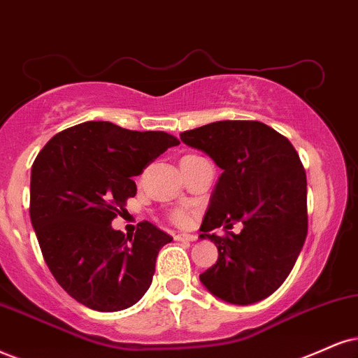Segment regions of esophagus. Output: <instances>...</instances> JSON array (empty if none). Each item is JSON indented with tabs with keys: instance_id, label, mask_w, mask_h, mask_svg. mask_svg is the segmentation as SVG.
Masks as SVG:
<instances>
[{
	"instance_id": "obj_1",
	"label": "esophagus",
	"mask_w": 358,
	"mask_h": 358,
	"mask_svg": "<svg viewBox=\"0 0 358 358\" xmlns=\"http://www.w3.org/2000/svg\"><path fill=\"white\" fill-rule=\"evenodd\" d=\"M174 239L176 241H180V242H194V241H197V237L194 236V234H178V236H174Z\"/></svg>"
}]
</instances>
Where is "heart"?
<instances>
[{"mask_svg": "<svg viewBox=\"0 0 358 358\" xmlns=\"http://www.w3.org/2000/svg\"><path fill=\"white\" fill-rule=\"evenodd\" d=\"M172 219H174L178 224H184L187 220V215L186 213H182V210H178V213H174V215H172Z\"/></svg>", "mask_w": 358, "mask_h": 358, "instance_id": "heart-1", "label": "heart"}]
</instances>
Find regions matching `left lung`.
Masks as SVG:
<instances>
[{"label": "left lung", "mask_w": 358, "mask_h": 358, "mask_svg": "<svg viewBox=\"0 0 358 358\" xmlns=\"http://www.w3.org/2000/svg\"><path fill=\"white\" fill-rule=\"evenodd\" d=\"M189 148L207 154L222 174L201 226L217 262L199 279L214 297L249 306L275 292L292 271L307 237V179L289 139L259 121H217L180 132ZM234 222L239 234L213 233Z\"/></svg>", "instance_id": "obj_1"}]
</instances>
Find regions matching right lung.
<instances>
[{"mask_svg": "<svg viewBox=\"0 0 358 358\" xmlns=\"http://www.w3.org/2000/svg\"><path fill=\"white\" fill-rule=\"evenodd\" d=\"M161 131L87 121L57 132L31 167L29 215L55 279L74 301L99 312L134 306L171 236L144 220L134 236L111 222L136 196L134 176L178 145Z\"/></svg>", "mask_w": 358, "mask_h": 358, "instance_id": "obj_1", "label": "right lung"}]
</instances>
